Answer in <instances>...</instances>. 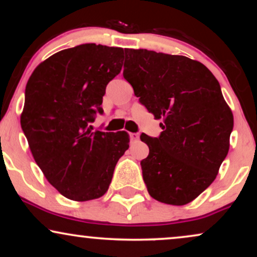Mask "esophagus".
<instances>
[{
  "label": "esophagus",
  "mask_w": 257,
  "mask_h": 257,
  "mask_svg": "<svg viewBox=\"0 0 257 257\" xmlns=\"http://www.w3.org/2000/svg\"><path fill=\"white\" fill-rule=\"evenodd\" d=\"M130 137H131V140H138L139 139L138 133H130Z\"/></svg>",
  "instance_id": "obj_1"
}]
</instances>
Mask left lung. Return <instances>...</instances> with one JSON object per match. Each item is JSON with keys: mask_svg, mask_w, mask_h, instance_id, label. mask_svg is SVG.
<instances>
[{"mask_svg": "<svg viewBox=\"0 0 257 257\" xmlns=\"http://www.w3.org/2000/svg\"><path fill=\"white\" fill-rule=\"evenodd\" d=\"M124 78L140 104L161 119L158 138L142 133L150 153L140 161L153 199L182 206L215 180L229 150L234 118L220 84L198 61L126 49Z\"/></svg>", "mask_w": 257, "mask_h": 257, "instance_id": "1", "label": "left lung"}]
</instances>
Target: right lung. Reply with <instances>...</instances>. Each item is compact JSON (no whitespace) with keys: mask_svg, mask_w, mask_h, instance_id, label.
Wrapping results in <instances>:
<instances>
[{"mask_svg":"<svg viewBox=\"0 0 257 257\" xmlns=\"http://www.w3.org/2000/svg\"><path fill=\"white\" fill-rule=\"evenodd\" d=\"M122 57L121 48L80 44L45 59L28 80L21 126L47 180L70 200L104 195L128 149L125 131L89 126L103 113L106 85L120 72Z\"/></svg>","mask_w":257,"mask_h":257,"instance_id":"right-lung-1","label":"right lung"}]
</instances>
